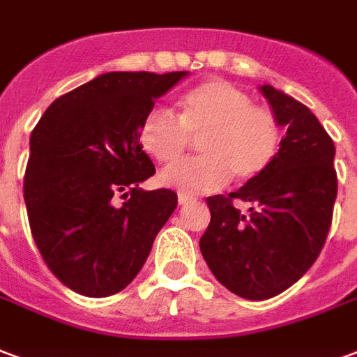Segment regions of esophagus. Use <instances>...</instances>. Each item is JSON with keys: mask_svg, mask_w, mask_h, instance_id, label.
<instances>
[{"mask_svg": "<svg viewBox=\"0 0 357 357\" xmlns=\"http://www.w3.org/2000/svg\"><path fill=\"white\" fill-rule=\"evenodd\" d=\"M192 200H195V197H192V195H187V192H179L178 195V202L181 206L189 204V202H192Z\"/></svg>", "mask_w": 357, "mask_h": 357, "instance_id": "34e87169", "label": "esophagus"}]
</instances>
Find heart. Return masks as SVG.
<instances>
[{
	"instance_id": "1",
	"label": "heart",
	"mask_w": 357,
	"mask_h": 357,
	"mask_svg": "<svg viewBox=\"0 0 357 357\" xmlns=\"http://www.w3.org/2000/svg\"><path fill=\"white\" fill-rule=\"evenodd\" d=\"M178 117L155 107L139 125V145L153 160L172 165L185 155L191 138L200 157L166 168L160 183L187 195L218 191L234 178L248 183L263 176L280 147V126L271 109L253 105L248 92L210 79L185 92Z\"/></svg>"
}]
</instances>
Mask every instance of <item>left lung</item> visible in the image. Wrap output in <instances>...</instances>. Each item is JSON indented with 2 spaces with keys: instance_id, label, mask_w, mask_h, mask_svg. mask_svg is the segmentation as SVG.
<instances>
[{
  "instance_id": "1",
  "label": "left lung",
  "mask_w": 357,
  "mask_h": 357,
  "mask_svg": "<svg viewBox=\"0 0 357 357\" xmlns=\"http://www.w3.org/2000/svg\"><path fill=\"white\" fill-rule=\"evenodd\" d=\"M286 136L273 165L238 191L208 197L200 252L219 284L250 301L286 291L318 259L337 199L335 145L306 105L259 86ZM234 202L250 206L248 213Z\"/></svg>"
}]
</instances>
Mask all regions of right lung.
<instances>
[{"label":"right lung","instance_id":"1","mask_svg":"<svg viewBox=\"0 0 357 357\" xmlns=\"http://www.w3.org/2000/svg\"><path fill=\"white\" fill-rule=\"evenodd\" d=\"M187 71H112L56 98L30 138L24 202L41 257L86 297L125 289L178 206L170 189L144 191L155 174L139 125ZM126 199L115 206L113 196Z\"/></svg>","mask_w":357,"mask_h":357}]
</instances>
